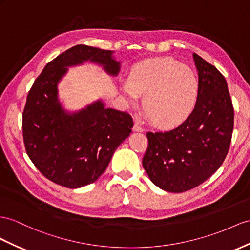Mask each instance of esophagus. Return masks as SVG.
Returning <instances> with one entry per match:
<instances>
[{
    "mask_svg": "<svg viewBox=\"0 0 250 250\" xmlns=\"http://www.w3.org/2000/svg\"><path fill=\"white\" fill-rule=\"evenodd\" d=\"M133 130L135 132H144V127L140 126L138 124H135L133 126Z\"/></svg>",
    "mask_w": 250,
    "mask_h": 250,
    "instance_id": "1",
    "label": "esophagus"
}]
</instances>
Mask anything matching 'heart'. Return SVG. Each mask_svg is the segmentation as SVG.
Returning <instances> with one entry per match:
<instances>
[{"mask_svg": "<svg viewBox=\"0 0 250 250\" xmlns=\"http://www.w3.org/2000/svg\"><path fill=\"white\" fill-rule=\"evenodd\" d=\"M120 89L131 105H136L138 95H144L145 112L153 124L172 129L193 112L200 83L191 67L171 57H163L134 66Z\"/></svg>", "mask_w": 250, "mask_h": 250, "instance_id": "heart-1", "label": "heart"}]
</instances>
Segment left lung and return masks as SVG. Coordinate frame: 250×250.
<instances>
[{
	"instance_id": "1",
	"label": "left lung",
	"mask_w": 250,
	"mask_h": 250,
	"mask_svg": "<svg viewBox=\"0 0 250 250\" xmlns=\"http://www.w3.org/2000/svg\"><path fill=\"white\" fill-rule=\"evenodd\" d=\"M200 92L193 112L175 129L148 132L143 166L161 189L181 193L215 173L225 159L234 112L227 82L213 65L193 54Z\"/></svg>"
}]
</instances>
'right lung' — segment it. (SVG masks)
<instances>
[{
	"instance_id": "right-lung-1",
	"label": "right lung",
	"mask_w": 250,
	"mask_h": 250,
	"mask_svg": "<svg viewBox=\"0 0 250 250\" xmlns=\"http://www.w3.org/2000/svg\"><path fill=\"white\" fill-rule=\"evenodd\" d=\"M113 54L82 44L69 48L46 64L28 93L23 112L25 149L36 168L63 187L81 188L97 181L132 132L130 115L105 107L101 99L74 112L59 99L58 84L68 67L88 61L116 77L120 62Z\"/></svg>"
}]
</instances>
